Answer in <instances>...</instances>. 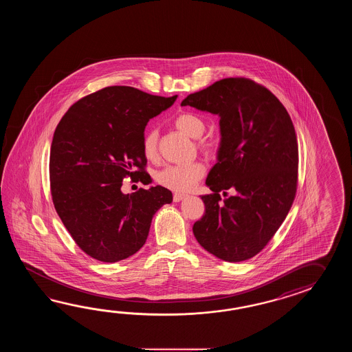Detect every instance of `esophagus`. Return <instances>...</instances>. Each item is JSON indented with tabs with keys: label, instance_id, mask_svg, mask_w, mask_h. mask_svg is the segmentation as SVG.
<instances>
[{
	"label": "esophagus",
	"instance_id": "34e87169",
	"mask_svg": "<svg viewBox=\"0 0 352 352\" xmlns=\"http://www.w3.org/2000/svg\"><path fill=\"white\" fill-rule=\"evenodd\" d=\"M186 194H173V201L179 202L182 201L185 197H186Z\"/></svg>",
	"mask_w": 352,
	"mask_h": 352
}]
</instances>
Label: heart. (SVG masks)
<instances>
[{"label": "heart", "mask_w": 352, "mask_h": 352, "mask_svg": "<svg viewBox=\"0 0 352 352\" xmlns=\"http://www.w3.org/2000/svg\"><path fill=\"white\" fill-rule=\"evenodd\" d=\"M175 126L182 133L191 138H200L206 123L196 113H181L175 120ZM158 132L156 128H151L143 137V153L147 158H153L157 153ZM200 147L206 152L215 150V143L210 140H201ZM205 173V167L201 162H190L184 165H168L164 167L156 175L158 184L167 187L176 192H185L195 186V184L201 179Z\"/></svg>", "instance_id": "obj_1"}]
</instances>
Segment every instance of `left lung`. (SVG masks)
Returning a JSON list of instances; mask_svg holds the SVG:
<instances>
[{"label":"left lung","mask_w":352,"mask_h":352,"mask_svg":"<svg viewBox=\"0 0 352 352\" xmlns=\"http://www.w3.org/2000/svg\"><path fill=\"white\" fill-rule=\"evenodd\" d=\"M181 105L219 116L217 164L201 195L204 217L192 228L210 254L243 262L258 254L285 221L297 190L298 144L283 104L262 85L226 78L187 96ZM229 189L232 195L224 201Z\"/></svg>","instance_id":"1"}]
</instances>
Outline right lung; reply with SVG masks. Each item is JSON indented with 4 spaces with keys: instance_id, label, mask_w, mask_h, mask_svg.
I'll use <instances>...</instances> for the list:
<instances>
[{
    "instance_id": "1",
    "label": "right lung",
    "mask_w": 352,
    "mask_h": 352,
    "mask_svg": "<svg viewBox=\"0 0 352 352\" xmlns=\"http://www.w3.org/2000/svg\"><path fill=\"white\" fill-rule=\"evenodd\" d=\"M176 98L108 87L72 105L54 132V206L78 247L99 262H120L137 253L153 215L173 202V192L160 185L131 195L120 187L126 176L151 184L143 170L144 129Z\"/></svg>"
}]
</instances>
